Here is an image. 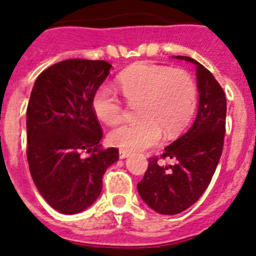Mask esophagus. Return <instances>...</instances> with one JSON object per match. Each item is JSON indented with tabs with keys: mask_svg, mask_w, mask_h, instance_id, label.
<instances>
[{
	"mask_svg": "<svg viewBox=\"0 0 256 256\" xmlns=\"http://www.w3.org/2000/svg\"><path fill=\"white\" fill-rule=\"evenodd\" d=\"M128 155H130V152H128V151H125V150L118 151V156H120V158H126Z\"/></svg>",
	"mask_w": 256,
	"mask_h": 256,
	"instance_id": "obj_1",
	"label": "esophagus"
}]
</instances>
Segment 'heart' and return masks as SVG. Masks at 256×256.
<instances>
[{
	"label": "heart",
	"instance_id": "obj_1",
	"mask_svg": "<svg viewBox=\"0 0 256 256\" xmlns=\"http://www.w3.org/2000/svg\"><path fill=\"white\" fill-rule=\"evenodd\" d=\"M125 100L138 104V122L125 124L108 135L111 145L138 152L156 145L162 136L182 130L198 106V86L185 70L154 64H138L124 71L118 78ZM92 111L106 125H115L122 118L124 105L111 88L102 86L92 96Z\"/></svg>",
	"mask_w": 256,
	"mask_h": 256
}]
</instances>
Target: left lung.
Returning <instances> with one entry per match:
<instances>
[{
    "mask_svg": "<svg viewBox=\"0 0 256 256\" xmlns=\"http://www.w3.org/2000/svg\"><path fill=\"white\" fill-rule=\"evenodd\" d=\"M175 58L196 66L199 108L191 128L161 155L175 164L161 165L158 158H148V170L138 184L141 199L162 215L180 214L204 194L222 156L226 118V98L212 74L191 57Z\"/></svg>",
    "mask_w": 256,
    "mask_h": 256,
    "instance_id": "left-lung-1",
    "label": "left lung"
}]
</instances>
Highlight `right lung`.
I'll return each mask as SVG.
<instances>
[{"mask_svg":"<svg viewBox=\"0 0 256 256\" xmlns=\"http://www.w3.org/2000/svg\"><path fill=\"white\" fill-rule=\"evenodd\" d=\"M112 66L71 58L36 78L27 106V161L37 190L62 214H78L96 202L115 148H100L102 130L91 101ZM86 152L90 155L83 156Z\"/></svg>","mask_w":256,"mask_h":256,"instance_id":"add662e5","label":"right lung"}]
</instances>
